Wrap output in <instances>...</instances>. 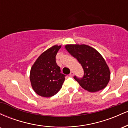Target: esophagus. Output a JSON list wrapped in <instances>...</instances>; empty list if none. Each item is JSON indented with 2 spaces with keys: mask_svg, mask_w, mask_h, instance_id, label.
<instances>
[{
  "mask_svg": "<svg viewBox=\"0 0 128 128\" xmlns=\"http://www.w3.org/2000/svg\"><path fill=\"white\" fill-rule=\"evenodd\" d=\"M69 75H70V76H72H72H73V75H74V72H73V71H72Z\"/></svg>",
  "mask_w": 128,
  "mask_h": 128,
  "instance_id": "esophagus-1",
  "label": "esophagus"
}]
</instances>
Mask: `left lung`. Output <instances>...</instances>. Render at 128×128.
Listing matches in <instances>:
<instances>
[{
  "mask_svg": "<svg viewBox=\"0 0 128 128\" xmlns=\"http://www.w3.org/2000/svg\"><path fill=\"white\" fill-rule=\"evenodd\" d=\"M65 48L82 67L83 77L73 78L84 89L96 92L107 86L110 79L109 67L96 49L86 44H68Z\"/></svg>",
  "mask_w": 128,
  "mask_h": 128,
  "instance_id": "1",
  "label": "left lung"
}]
</instances>
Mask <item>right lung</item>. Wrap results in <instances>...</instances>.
I'll return each mask as SVG.
<instances>
[{
	"instance_id": "1",
	"label": "right lung",
	"mask_w": 128,
	"mask_h": 128,
	"mask_svg": "<svg viewBox=\"0 0 128 128\" xmlns=\"http://www.w3.org/2000/svg\"><path fill=\"white\" fill-rule=\"evenodd\" d=\"M61 46H54L41 55L30 69V80L32 88L37 94L49 98L61 88L65 74L61 73L56 62V55Z\"/></svg>"
}]
</instances>
